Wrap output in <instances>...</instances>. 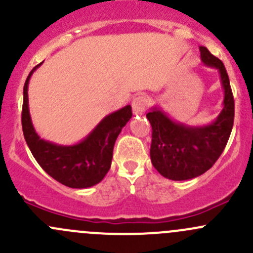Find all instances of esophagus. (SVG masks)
Returning a JSON list of instances; mask_svg holds the SVG:
<instances>
[{
	"instance_id": "1",
	"label": "esophagus",
	"mask_w": 253,
	"mask_h": 253,
	"mask_svg": "<svg viewBox=\"0 0 253 253\" xmlns=\"http://www.w3.org/2000/svg\"><path fill=\"white\" fill-rule=\"evenodd\" d=\"M148 105H149V99L145 95H138L133 99L132 101V109H133L134 114H142L147 110Z\"/></svg>"
}]
</instances>
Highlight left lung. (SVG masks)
I'll use <instances>...</instances> for the list:
<instances>
[{
    "instance_id": "obj_1",
    "label": "left lung",
    "mask_w": 253,
    "mask_h": 253,
    "mask_svg": "<svg viewBox=\"0 0 253 253\" xmlns=\"http://www.w3.org/2000/svg\"><path fill=\"white\" fill-rule=\"evenodd\" d=\"M200 51L202 62L219 71L224 89L223 110L215 121L191 127L172 121L157 108L147 114L152 125V164L170 180H188L205 174L219 159L233 129L235 104L225 67L207 47L200 46Z\"/></svg>"
}]
</instances>
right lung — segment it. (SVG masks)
Here are the masks:
<instances>
[{
	"label": "right lung",
	"mask_w": 253,
	"mask_h": 253,
	"mask_svg": "<svg viewBox=\"0 0 253 253\" xmlns=\"http://www.w3.org/2000/svg\"><path fill=\"white\" fill-rule=\"evenodd\" d=\"M40 65L30 71L23 88L22 127L25 142L38 164L56 181L72 188L91 187L108 174L115 142L132 117V108L127 105L104 117L88 137L75 145L44 141L33 127L28 106V84Z\"/></svg>",
	"instance_id": "right-lung-1"
}]
</instances>
